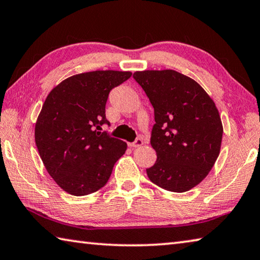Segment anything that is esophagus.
I'll use <instances>...</instances> for the list:
<instances>
[{
  "instance_id": "1",
  "label": "esophagus",
  "mask_w": 260,
  "mask_h": 260,
  "mask_svg": "<svg viewBox=\"0 0 260 260\" xmlns=\"http://www.w3.org/2000/svg\"><path fill=\"white\" fill-rule=\"evenodd\" d=\"M143 144V140L142 139H136L135 142L133 143H128V146L132 148H139Z\"/></svg>"
}]
</instances>
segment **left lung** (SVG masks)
<instances>
[{
  "label": "left lung",
  "instance_id": "obj_1",
  "mask_svg": "<svg viewBox=\"0 0 260 260\" xmlns=\"http://www.w3.org/2000/svg\"><path fill=\"white\" fill-rule=\"evenodd\" d=\"M155 110L151 147L157 160L150 181L183 192L203 181L220 153L222 122L213 100L193 79L174 70L133 74Z\"/></svg>",
  "mask_w": 260,
  "mask_h": 260
}]
</instances>
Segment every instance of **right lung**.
I'll list each match as a JSON object with an SVG mask.
<instances>
[{"label": "right lung", "instance_id": "obj_1", "mask_svg": "<svg viewBox=\"0 0 260 260\" xmlns=\"http://www.w3.org/2000/svg\"><path fill=\"white\" fill-rule=\"evenodd\" d=\"M129 71L76 74L48 94L35 122V144L47 172L64 191L89 195L107 184L127 144L102 131L105 104L112 88Z\"/></svg>", "mask_w": 260, "mask_h": 260}]
</instances>
